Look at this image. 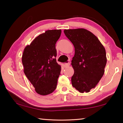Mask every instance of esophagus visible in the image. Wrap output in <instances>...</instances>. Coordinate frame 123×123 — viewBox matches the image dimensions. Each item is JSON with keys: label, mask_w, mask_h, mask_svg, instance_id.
<instances>
[{"label": "esophagus", "mask_w": 123, "mask_h": 123, "mask_svg": "<svg viewBox=\"0 0 123 123\" xmlns=\"http://www.w3.org/2000/svg\"><path fill=\"white\" fill-rule=\"evenodd\" d=\"M70 66V63H66L65 64H64V66H65L66 68H67L68 67Z\"/></svg>", "instance_id": "esophagus-1"}]
</instances>
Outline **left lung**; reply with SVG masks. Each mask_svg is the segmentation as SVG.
I'll list each match as a JSON object with an SVG mask.
<instances>
[{"label":"left lung","mask_w":123,"mask_h":123,"mask_svg":"<svg viewBox=\"0 0 123 123\" xmlns=\"http://www.w3.org/2000/svg\"><path fill=\"white\" fill-rule=\"evenodd\" d=\"M64 33L75 48L71 63L74 70L72 86L80 93L89 92L104 74L107 62L105 48L93 33L85 29H65Z\"/></svg>","instance_id":"1"}]
</instances>
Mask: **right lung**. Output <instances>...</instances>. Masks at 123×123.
Returning a JSON list of instances; mask_svg holds the SVG:
<instances>
[{
	"label": "right lung",
	"mask_w": 123,
	"mask_h": 123,
	"mask_svg": "<svg viewBox=\"0 0 123 123\" xmlns=\"http://www.w3.org/2000/svg\"><path fill=\"white\" fill-rule=\"evenodd\" d=\"M61 34V30H47L26 45L23 53L24 74L42 95L53 93L57 86L61 67L55 58V44Z\"/></svg>",
	"instance_id": "right-lung-1"
}]
</instances>
